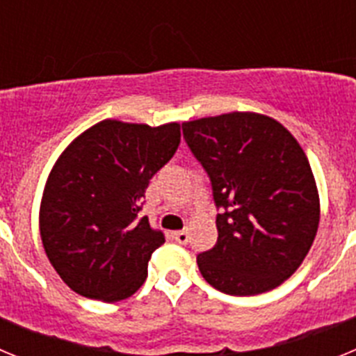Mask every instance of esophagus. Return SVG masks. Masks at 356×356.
<instances>
[{
  "label": "esophagus",
  "mask_w": 356,
  "mask_h": 356,
  "mask_svg": "<svg viewBox=\"0 0 356 356\" xmlns=\"http://www.w3.org/2000/svg\"><path fill=\"white\" fill-rule=\"evenodd\" d=\"M175 241L178 244H187L188 242V232L187 229H181V232H175Z\"/></svg>",
  "instance_id": "esophagus-1"
}]
</instances>
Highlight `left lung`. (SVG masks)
<instances>
[{
    "label": "left lung",
    "instance_id": "left-lung-1",
    "mask_svg": "<svg viewBox=\"0 0 356 356\" xmlns=\"http://www.w3.org/2000/svg\"><path fill=\"white\" fill-rule=\"evenodd\" d=\"M184 137L225 209L216 246L196 259L203 278L232 296L284 284L319 228V191L303 147L282 122L257 112L185 121Z\"/></svg>",
    "mask_w": 356,
    "mask_h": 356
}]
</instances>
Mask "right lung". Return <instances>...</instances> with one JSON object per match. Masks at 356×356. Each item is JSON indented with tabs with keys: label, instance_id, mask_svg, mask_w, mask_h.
<instances>
[{
	"label": "right lung",
	"instance_id": "obj_1",
	"mask_svg": "<svg viewBox=\"0 0 356 356\" xmlns=\"http://www.w3.org/2000/svg\"><path fill=\"white\" fill-rule=\"evenodd\" d=\"M180 128L103 119L56 159L44 185L39 229L49 262L71 291L114 303L144 284L151 254L165 238L137 213L151 176L178 149Z\"/></svg>",
	"mask_w": 356,
	"mask_h": 356
}]
</instances>
